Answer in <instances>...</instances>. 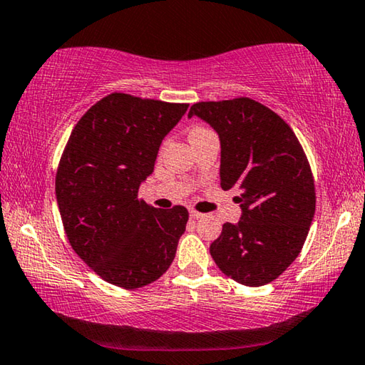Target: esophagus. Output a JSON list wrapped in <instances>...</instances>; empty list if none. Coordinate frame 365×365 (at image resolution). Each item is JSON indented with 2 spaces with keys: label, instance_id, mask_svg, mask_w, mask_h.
Returning a JSON list of instances; mask_svg holds the SVG:
<instances>
[{
  "label": "esophagus",
  "instance_id": "34e87169",
  "mask_svg": "<svg viewBox=\"0 0 365 365\" xmlns=\"http://www.w3.org/2000/svg\"><path fill=\"white\" fill-rule=\"evenodd\" d=\"M189 215H190V218H194V220H199V218H202V217H205L204 213L197 212V210H194V208H190V210H189Z\"/></svg>",
  "mask_w": 365,
  "mask_h": 365
}]
</instances>
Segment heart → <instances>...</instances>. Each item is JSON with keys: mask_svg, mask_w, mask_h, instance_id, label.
<instances>
[{"mask_svg": "<svg viewBox=\"0 0 365 365\" xmlns=\"http://www.w3.org/2000/svg\"><path fill=\"white\" fill-rule=\"evenodd\" d=\"M200 130H204V128H195V129H192V133H190V134H195V133H200Z\"/></svg>", "mask_w": 365, "mask_h": 365, "instance_id": "1", "label": "heart"}]
</instances>
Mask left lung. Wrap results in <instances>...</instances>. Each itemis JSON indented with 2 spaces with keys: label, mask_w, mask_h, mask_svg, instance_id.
Segmentation results:
<instances>
[{
  "label": "left lung",
  "mask_w": 365,
  "mask_h": 365,
  "mask_svg": "<svg viewBox=\"0 0 365 365\" xmlns=\"http://www.w3.org/2000/svg\"><path fill=\"white\" fill-rule=\"evenodd\" d=\"M217 130L220 184L236 187L241 220L225 223L210 254L226 277L246 286L277 279L306 242L315 213L310 165L292 129L277 113L247 97L190 106Z\"/></svg>",
  "instance_id": "8db88e82"
}]
</instances>
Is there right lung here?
<instances>
[{"instance_id": "1", "label": "right lung", "mask_w": 365, "mask_h": 365, "mask_svg": "<svg viewBox=\"0 0 365 365\" xmlns=\"http://www.w3.org/2000/svg\"><path fill=\"white\" fill-rule=\"evenodd\" d=\"M187 106L111 93L79 119L59 160L56 200L71 247L119 288L158 279L186 231V208L158 210L137 195Z\"/></svg>"}]
</instances>
